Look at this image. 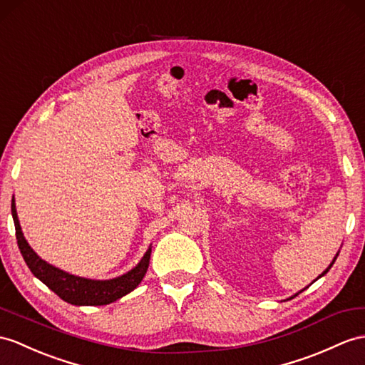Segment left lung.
I'll list each match as a JSON object with an SVG mask.
<instances>
[{
  "label": "left lung",
  "instance_id": "1",
  "mask_svg": "<svg viewBox=\"0 0 365 365\" xmlns=\"http://www.w3.org/2000/svg\"><path fill=\"white\" fill-rule=\"evenodd\" d=\"M337 255H339V252H337V254H336V257H334V259H333V262L330 263V266H328V268H327V269H325V271H324V272H322L321 275H319V277H317V279H321V277H322V275H325V274H327L328 271H330V268H331V266H333V263H334V262H336V259H337ZM317 279H316V280H317ZM302 291H304V289H302ZM302 291H300V292H302ZM297 294H299V292H297ZM297 294H296V296H297Z\"/></svg>",
  "mask_w": 365,
  "mask_h": 365
}]
</instances>
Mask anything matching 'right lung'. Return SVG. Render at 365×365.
I'll return each instance as SVG.
<instances>
[{"mask_svg": "<svg viewBox=\"0 0 365 365\" xmlns=\"http://www.w3.org/2000/svg\"><path fill=\"white\" fill-rule=\"evenodd\" d=\"M12 217L15 223L16 243H19L20 252L26 264H28V268L32 271L35 277L40 279L44 285L54 291L60 299H63L71 305H108L111 302H115L135 289L147 272L152 247H148L144 257H142V260L135 266V268L128 271L127 274L120 275V277L110 280H91L68 274L40 259V257L34 252L29 243L26 242V238L21 232L19 215H16L14 198Z\"/></svg>", "mask_w": 365, "mask_h": 365, "instance_id": "add662e5", "label": "right lung"}]
</instances>
